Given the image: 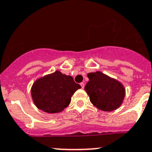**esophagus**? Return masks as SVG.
Masks as SVG:
<instances>
[{
    "mask_svg": "<svg viewBox=\"0 0 152 152\" xmlns=\"http://www.w3.org/2000/svg\"><path fill=\"white\" fill-rule=\"evenodd\" d=\"M80 86H81V88H82V89L84 88V86H85V84H84V83H83V82H82V83H80Z\"/></svg>",
    "mask_w": 152,
    "mask_h": 152,
    "instance_id": "obj_1",
    "label": "esophagus"
}]
</instances>
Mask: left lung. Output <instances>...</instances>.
Returning a JSON list of instances; mask_svg holds the SVG:
<instances>
[{"label": "left lung", "mask_w": 152, "mask_h": 152, "mask_svg": "<svg viewBox=\"0 0 152 152\" xmlns=\"http://www.w3.org/2000/svg\"><path fill=\"white\" fill-rule=\"evenodd\" d=\"M87 77L89 81L84 89L94 106L104 111H114L121 106L125 96L124 87L121 82L101 72L89 73Z\"/></svg>", "instance_id": "obj_1"}]
</instances>
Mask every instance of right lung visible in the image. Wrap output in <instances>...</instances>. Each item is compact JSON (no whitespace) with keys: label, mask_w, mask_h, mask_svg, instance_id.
Masks as SVG:
<instances>
[{"label":"right lung","mask_w":152,"mask_h":152,"mask_svg":"<svg viewBox=\"0 0 152 152\" xmlns=\"http://www.w3.org/2000/svg\"><path fill=\"white\" fill-rule=\"evenodd\" d=\"M80 88L72 76L56 71L36 80L31 93L37 108L47 113H58L69 106L72 95Z\"/></svg>","instance_id":"obj_1"}]
</instances>
